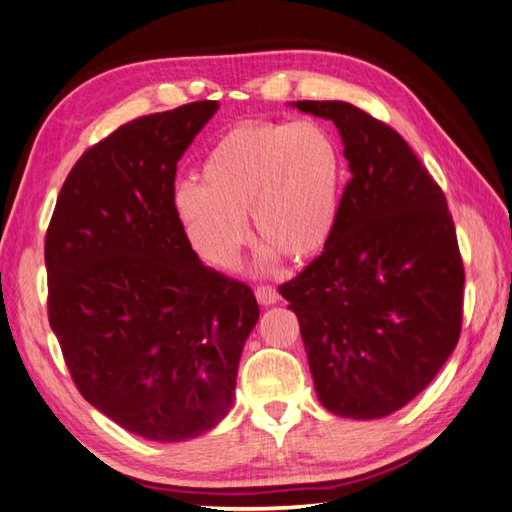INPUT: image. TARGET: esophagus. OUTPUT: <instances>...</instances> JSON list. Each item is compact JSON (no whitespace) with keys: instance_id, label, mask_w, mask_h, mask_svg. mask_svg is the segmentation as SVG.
Returning a JSON list of instances; mask_svg holds the SVG:
<instances>
[{"instance_id":"obj_1","label":"esophagus","mask_w":512,"mask_h":512,"mask_svg":"<svg viewBox=\"0 0 512 512\" xmlns=\"http://www.w3.org/2000/svg\"><path fill=\"white\" fill-rule=\"evenodd\" d=\"M255 297H257L259 303H262V306H273V303L279 301V292L273 286H262V284H259L255 288Z\"/></svg>"}]
</instances>
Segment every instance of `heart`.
Wrapping results in <instances>:
<instances>
[{
	"mask_svg": "<svg viewBox=\"0 0 512 512\" xmlns=\"http://www.w3.org/2000/svg\"><path fill=\"white\" fill-rule=\"evenodd\" d=\"M200 178L178 184L173 209L193 248L215 266L235 262L248 239V213L266 242V264L277 253L317 255L334 231L341 156L314 121L235 125L206 154Z\"/></svg>",
	"mask_w": 512,
	"mask_h": 512,
	"instance_id": "b5f03b06",
	"label": "heart"
}]
</instances>
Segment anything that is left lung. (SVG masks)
<instances>
[{
    "label": "left lung",
    "instance_id": "left-lung-1",
    "mask_svg": "<svg viewBox=\"0 0 512 512\" xmlns=\"http://www.w3.org/2000/svg\"><path fill=\"white\" fill-rule=\"evenodd\" d=\"M343 138L352 178L323 253L279 286L321 405L372 420L405 407L462 330L464 264L438 182L396 129L345 101H297Z\"/></svg>",
    "mask_w": 512,
    "mask_h": 512
}]
</instances>
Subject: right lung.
I'll use <instances>...</instances> for the list:
<instances>
[{
    "label": "right lung",
    "mask_w": 512,
    "mask_h": 512,
    "mask_svg": "<svg viewBox=\"0 0 512 512\" xmlns=\"http://www.w3.org/2000/svg\"><path fill=\"white\" fill-rule=\"evenodd\" d=\"M215 112L198 101L140 116L92 145L46 233L48 319L76 389L156 442L226 416L259 319L253 290L200 262L173 209L178 160Z\"/></svg>",
    "instance_id": "obj_1"
}]
</instances>
